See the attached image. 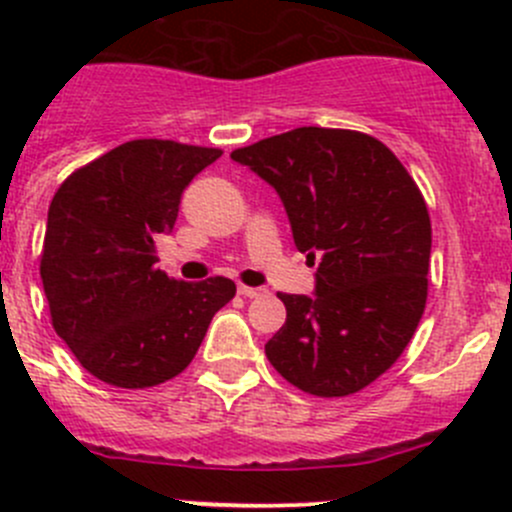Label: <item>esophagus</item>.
I'll use <instances>...</instances> for the list:
<instances>
[{
	"instance_id": "34e87169",
	"label": "esophagus",
	"mask_w": 512,
	"mask_h": 512,
	"mask_svg": "<svg viewBox=\"0 0 512 512\" xmlns=\"http://www.w3.org/2000/svg\"><path fill=\"white\" fill-rule=\"evenodd\" d=\"M237 292H240L242 297L257 299V297H262V294H267V289H262V287H247V285H240V287H237Z\"/></svg>"
}]
</instances>
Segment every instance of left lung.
<instances>
[{
    "instance_id": "8db88e82",
    "label": "left lung",
    "mask_w": 512,
    "mask_h": 512,
    "mask_svg": "<svg viewBox=\"0 0 512 512\" xmlns=\"http://www.w3.org/2000/svg\"><path fill=\"white\" fill-rule=\"evenodd\" d=\"M230 156L280 193L294 245L317 260L314 297L280 292L287 322L267 359L304 394L366 389L426 309L431 218L416 180L379 138L349 128H294Z\"/></svg>"
}]
</instances>
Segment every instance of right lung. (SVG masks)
Here are the masks:
<instances>
[{
    "mask_svg": "<svg viewBox=\"0 0 512 512\" xmlns=\"http://www.w3.org/2000/svg\"><path fill=\"white\" fill-rule=\"evenodd\" d=\"M220 148L128 141L76 168L49 205L41 282L54 332L96 379L148 389L178 376L235 282L173 280L156 237L178 218L185 185Z\"/></svg>",
    "mask_w": 512,
    "mask_h": 512,
    "instance_id": "obj_1",
    "label": "right lung"
}]
</instances>
